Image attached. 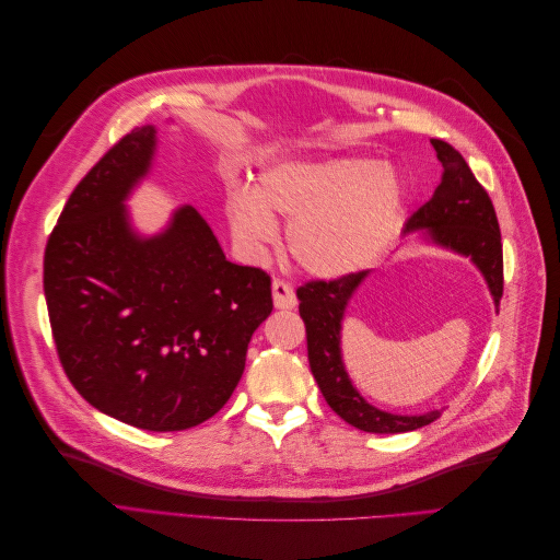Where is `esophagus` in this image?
<instances>
[{"label":"esophagus","instance_id":"obj_1","mask_svg":"<svg viewBox=\"0 0 560 560\" xmlns=\"http://www.w3.org/2000/svg\"><path fill=\"white\" fill-rule=\"evenodd\" d=\"M273 303L276 308L280 311H290L296 306V294H294V287L287 282V280H273Z\"/></svg>","mask_w":560,"mask_h":560}]
</instances>
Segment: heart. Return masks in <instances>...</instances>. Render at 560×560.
Masks as SVG:
<instances>
[{
	"instance_id": "heart-1",
	"label": "heart",
	"mask_w": 560,
	"mask_h": 560,
	"mask_svg": "<svg viewBox=\"0 0 560 560\" xmlns=\"http://www.w3.org/2000/svg\"><path fill=\"white\" fill-rule=\"evenodd\" d=\"M401 210L404 186L393 167L364 159L276 165L229 202L235 238L249 249L273 243V217L292 222V257L315 276L374 264L395 238Z\"/></svg>"
}]
</instances>
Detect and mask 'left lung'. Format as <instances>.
I'll return each mask as SVG.
<instances>
[{
  "label": "left lung",
  "mask_w": 560,
  "mask_h": 560,
  "mask_svg": "<svg viewBox=\"0 0 560 560\" xmlns=\"http://www.w3.org/2000/svg\"><path fill=\"white\" fill-rule=\"evenodd\" d=\"M432 147L436 159L444 165L442 184L436 186L434 196L425 206H420L409 217L404 231H428L432 243L469 257L483 273L495 306H500L504 266L493 200L474 177L460 151L444 140H432ZM364 278L366 270H358V273L334 280H311L296 290L299 315L306 325L308 362L317 387L331 406V411L358 430L397 434L425 428L442 416V411L422 416H395L381 411L352 387L346 374L341 360V319L350 296Z\"/></svg>",
  "instance_id": "8db88e82"
}]
</instances>
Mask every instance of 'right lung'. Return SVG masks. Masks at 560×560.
I'll return each mask as SVG.
<instances>
[{
  "mask_svg": "<svg viewBox=\"0 0 560 560\" xmlns=\"http://www.w3.org/2000/svg\"><path fill=\"white\" fill-rule=\"evenodd\" d=\"M154 149V126L135 128L77 184L48 235L44 294L77 393L126 425L179 432L229 401L273 296L191 206L154 238L130 229L124 200Z\"/></svg>",
  "mask_w": 560,
  "mask_h": 560,
  "instance_id": "obj_1",
  "label": "right lung"
}]
</instances>
